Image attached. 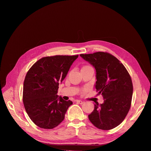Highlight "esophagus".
<instances>
[{
    "label": "esophagus",
    "instance_id": "obj_1",
    "mask_svg": "<svg viewBox=\"0 0 151 151\" xmlns=\"http://www.w3.org/2000/svg\"><path fill=\"white\" fill-rule=\"evenodd\" d=\"M76 101L79 103V104H83V101L80 100H76Z\"/></svg>",
    "mask_w": 151,
    "mask_h": 151
}]
</instances>
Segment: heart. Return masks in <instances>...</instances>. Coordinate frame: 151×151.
Returning a JSON list of instances; mask_svg holds the SVG:
<instances>
[{
  "label": "heart",
  "instance_id": "heart-1",
  "mask_svg": "<svg viewBox=\"0 0 151 151\" xmlns=\"http://www.w3.org/2000/svg\"><path fill=\"white\" fill-rule=\"evenodd\" d=\"M89 66H85V67H84L83 68H86V67H89Z\"/></svg>",
  "mask_w": 151,
  "mask_h": 151
}]
</instances>
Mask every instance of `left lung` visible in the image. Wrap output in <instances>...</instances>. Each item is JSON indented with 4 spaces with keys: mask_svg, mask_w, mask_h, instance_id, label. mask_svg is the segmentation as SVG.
Here are the masks:
<instances>
[{
    "mask_svg": "<svg viewBox=\"0 0 151 151\" xmlns=\"http://www.w3.org/2000/svg\"><path fill=\"white\" fill-rule=\"evenodd\" d=\"M80 56L96 68V88L104 100L102 104L96 101L89 119L99 129H113L122 123L130 110L133 95L131 77L122 63L108 52L81 54Z\"/></svg>",
    "mask_w": 151,
    "mask_h": 151,
    "instance_id": "obj_1",
    "label": "left lung"
}]
</instances>
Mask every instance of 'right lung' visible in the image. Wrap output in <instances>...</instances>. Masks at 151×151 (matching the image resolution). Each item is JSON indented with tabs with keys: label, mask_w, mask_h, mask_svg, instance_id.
I'll return each mask as SVG.
<instances>
[{
	"label": "right lung",
	"mask_w": 151,
	"mask_h": 151,
	"mask_svg": "<svg viewBox=\"0 0 151 151\" xmlns=\"http://www.w3.org/2000/svg\"><path fill=\"white\" fill-rule=\"evenodd\" d=\"M76 55L44 57L27 71L24 81L22 100L26 112L36 125L52 129L65 118L73 104L58 96L59 83L64 80Z\"/></svg>",
	"instance_id": "add662e5"
}]
</instances>
